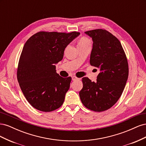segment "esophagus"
<instances>
[{"instance_id":"obj_1","label":"esophagus","mask_w":146,"mask_h":146,"mask_svg":"<svg viewBox=\"0 0 146 146\" xmlns=\"http://www.w3.org/2000/svg\"><path fill=\"white\" fill-rule=\"evenodd\" d=\"M72 80L73 81H75V80H79V78H77L76 76H72Z\"/></svg>"}]
</instances>
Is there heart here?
Returning <instances> with one entry per match:
<instances>
[{"label": "heart", "mask_w": 146, "mask_h": 146, "mask_svg": "<svg viewBox=\"0 0 146 146\" xmlns=\"http://www.w3.org/2000/svg\"><path fill=\"white\" fill-rule=\"evenodd\" d=\"M87 44H91V42L89 39L86 37H82L80 39L78 42V46H85Z\"/></svg>", "instance_id": "heart-1"}]
</instances>
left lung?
Here are the masks:
<instances>
[{
  "label": "left lung",
  "mask_w": 146,
  "mask_h": 146,
  "mask_svg": "<svg viewBox=\"0 0 146 146\" xmlns=\"http://www.w3.org/2000/svg\"><path fill=\"white\" fill-rule=\"evenodd\" d=\"M85 33L93 41L90 64L100 72L96 82L82 78L79 96L86 108L101 112L112 107L120 98L129 76V64L120 41L111 33L99 29Z\"/></svg>",
  "instance_id": "1"
}]
</instances>
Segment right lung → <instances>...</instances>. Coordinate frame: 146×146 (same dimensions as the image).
Listing matches in <instances>:
<instances>
[{
  "label": "right lung",
  "instance_id": "right-lung-1",
  "mask_svg": "<svg viewBox=\"0 0 146 146\" xmlns=\"http://www.w3.org/2000/svg\"><path fill=\"white\" fill-rule=\"evenodd\" d=\"M80 33L39 32L26 41L19 58L17 78L25 98L33 107L50 112L63 105L71 77L56 72L65 48Z\"/></svg>",
  "mask_w": 146,
  "mask_h": 146
}]
</instances>
